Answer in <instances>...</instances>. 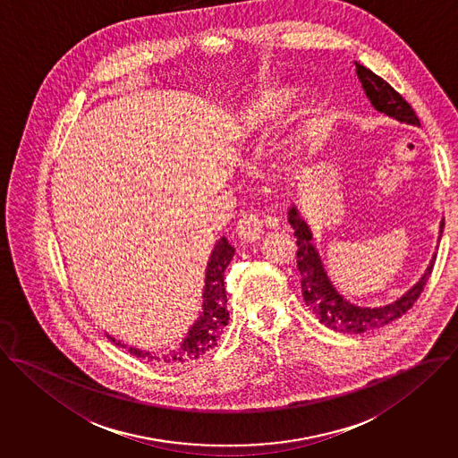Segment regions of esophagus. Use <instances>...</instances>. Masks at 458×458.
Listing matches in <instances>:
<instances>
[{"label":"esophagus","mask_w":458,"mask_h":458,"mask_svg":"<svg viewBox=\"0 0 458 458\" xmlns=\"http://www.w3.org/2000/svg\"><path fill=\"white\" fill-rule=\"evenodd\" d=\"M235 233L244 242H257L264 235V223L259 216L246 214L237 221Z\"/></svg>","instance_id":"esophagus-1"}]
</instances>
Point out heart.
<instances>
[{"mask_svg":"<svg viewBox=\"0 0 458 458\" xmlns=\"http://www.w3.org/2000/svg\"><path fill=\"white\" fill-rule=\"evenodd\" d=\"M292 100H293V95L290 92H275L248 104L239 114L241 129L248 134L260 132L269 123H273L284 109H288ZM301 150L302 148L299 143L290 147V152L295 156L301 154Z\"/></svg>","mask_w":458,"mask_h":458,"instance_id":"obj_1","label":"heart"}]
</instances>
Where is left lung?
<instances>
[{
  "mask_svg": "<svg viewBox=\"0 0 458 458\" xmlns=\"http://www.w3.org/2000/svg\"><path fill=\"white\" fill-rule=\"evenodd\" d=\"M356 74L361 83V89L365 92L369 104L382 114L407 125L420 127V120L414 113V109L405 102V98L394 89L386 83L382 78L373 74L369 69L363 67L361 64L354 62ZM288 223L293 228V237L297 239V269L301 275V292L306 306L311 313H315L326 327L347 333V335H361L369 333L375 329H380L387 326L389 322L400 318L411 306L416 302L420 293L423 292V286L428 279V276L434 269L436 262V251L425 269L421 277L398 299L380 304V306H365L351 301L345 297L336 284L331 281V276L327 275L326 264L317 250V242L311 232V226L308 219L302 217L299 207L295 203H290L288 207ZM445 230V219L439 223V235H437V246L441 242Z\"/></svg>",
  "mask_w": 458,
  "mask_h": 458,
  "instance_id": "1",
  "label": "left lung"
}]
</instances>
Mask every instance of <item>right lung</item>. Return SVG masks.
<instances>
[{"label":"right lung","mask_w":458,"mask_h":458,"mask_svg":"<svg viewBox=\"0 0 458 458\" xmlns=\"http://www.w3.org/2000/svg\"><path fill=\"white\" fill-rule=\"evenodd\" d=\"M235 255V248L228 242L226 237H221L216 241L212 253L207 262L205 279H203V292H201V311L198 318L192 322V326L183 335L182 342L174 347L172 351L165 352H152L138 347H131L123 344L122 340H116L114 336L107 335V338L122 347L127 349L132 356L143 358L147 361L163 363V365L182 366L189 365L207 352H210L217 340L221 338L225 326L228 324V310H226V290H225V271L230 264V260Z\"/></svg>","instance_id":"obj_1"}]
</instances>
